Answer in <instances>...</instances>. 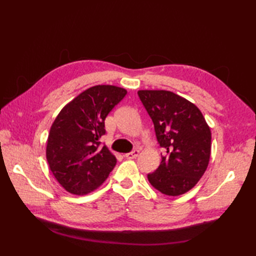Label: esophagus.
<instances>
[{
	"instance_id": "esophagus-1",
	"label": "esophagus",
	"mask_w": 256,
	"mask_h": 256,
	"mask_svg": "<svg viewBox=\"0 0 256 256\" xmlns=\"http://www.w3.org/2000/svg\"><path fill=\"white\" fill-rule=\"evenodd\" d=\"M138 154H140V150H134L133 152H131V153L125 154L124 157H126L128 160H133V158H136V157L138 156Z\"/></svg>"
}]
</instances>
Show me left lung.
Wrapping results in <instances>:
<instances>
[{
	"label": "left lung",
	"instance_id": "8db88e82",
	"mask_svg": "<svg viewBox=\"0 0 256 256\" xmlns=\"http://www.w3.org/2000/svg\"><path fill=\"white\" fill-rule=\"evenodd\" d=\"M140 101L154 123L156 138L165 148L158 168L148 178L167 196L194 188L202 177L211 154V131L194 103L166 90H140Z\"/></svg>",
	"mask_w": 256,
	"mask_h": 256
}]
</instances>
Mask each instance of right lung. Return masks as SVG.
<instances>
[{
    "label": "right lung",
    "instance_id": "1",
    "mask_svg": "<svg viewBox=\"0 0 256 256\" xmlns=\"http://www.w3.org/2000/svg\"><path fill=\"white\" fill-rule=\"evenodd\" d=\"M128 91L120 86H91L64 106L54 121L46 146L52 175L68 192L82 196L104 182L116 158L100 138L104 120Z\"/></svg>",
    "mask_w": 256,
    "mask_h": 256
}]
</instances>
